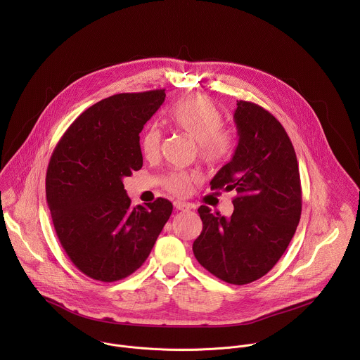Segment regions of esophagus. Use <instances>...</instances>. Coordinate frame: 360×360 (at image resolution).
<instances>
[{
	"mask_svg": "<svg viewBox=\"0 0 360 360\" xmlns=\"http://www.w3.org/2000/svg\"><path fill=\"white\" fill-rule=\"evenodd\" d=\"M174 207L177 210H188L190 209V204L183 202V201H174Z\"/></svg>",
	"mask_w": 360,
	"mask_h": 360,
	"instance_id": "1",
	"label": "esophagus"
}]
</instances>
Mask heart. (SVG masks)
I'll use <instances>...</instances> for the list:
<instances>
[{
    "mask_svg": "<svg viewBox=\"0 0 360 360\" xmlns=\"http://www.w3.org/2000/svg\"><path fill=\"white\" fill-rule=\"evenodd\" d=\"M172 123L191 137L197 146L198 156L207 165H216L227 159L236 146V133L223 124L219 108L205 96H191L174 106L170 115ZM162 133L158 127H150L141 140V151L151 159L159 154ZM198 181L193 172H170L163 184L167 191L176 195H187Z\"/></svg>",
    "mask_w": 360,
    "mask_h": 360,
    "instance_id": "1",
    "label": "heart"
}]
</instances>
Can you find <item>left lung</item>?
I'll list each match as a JSON object with an SVG mask.
<instances>
[{"label":"left lung","mask_w":360,"mask_h":360,"mask_svg":"<svg viewBox=\"0 0 360 360\" xmlns=\"http://www.w3.org/2000/svg\"><path fill=\"white\" fill-rule=\"evenodd\" d=\"M238 146L210 190L237 191L230 217L198 207L197 260L217 278L244 285L263 277L292 240L302 210L298 160L281 123L257 103L237 101Z\"/></svg>","instance_id":"obj_1"}]
</instances>
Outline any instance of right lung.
<instances>
[{"label": "right lung", "instance_id": "right-lung-1", "mask_svg": "<svg viewBox=\"0 0 360 360\" xmlns=\"http://www.w3.org/2000/svg\"><path fill=\"white\" fill-rule=\"evenodd\" d=\"M165 90L124 93L90 106L51 155L46 194L58 240L86 276L112 283L150 255L173 205L165 198L131 207L123 179L143 167L140 133Z\"/></svg>", "mask_w": 360, "mask_h": 360}]
</instances>
